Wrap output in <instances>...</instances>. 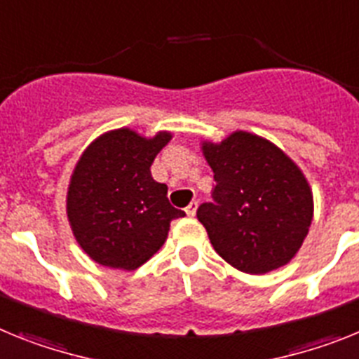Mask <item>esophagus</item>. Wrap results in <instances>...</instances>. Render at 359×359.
I'll return each mask as SVG.
<instances>
[{"label": "esophagus", "mask_w": 359, "mask_h": 359, "mask_svg": "<svg viewBox=\"0 0 359 359\" xmlns=\"http://www.w3.org/2000/svg\"><path fill=\"white\" fill-rule=\"evenodd\" d=\"M197 208H198V202L193 201L191 204L186 208V215H188V217H195V215H197Z\"/></svg>", "instance_id": "34e87169"}]
</instances>
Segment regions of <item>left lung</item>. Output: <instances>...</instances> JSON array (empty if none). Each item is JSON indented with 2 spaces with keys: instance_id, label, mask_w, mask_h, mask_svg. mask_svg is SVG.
Returning a JSON list of instances; mask_svg holds the SVG:
<instances>
[{
  "instance_id": "8db88e82",
  "label": "left lung",
  "mask_w": 359,
  "mask_h": 359,
  "mask_svg": "<svg viewBox=\"0 0 359 359\" xmlns=\"http://www.w3.org/2000/svg\"><path fill=\"white\" fill-rule=\"evenodd\" d=\"M215 173V204L197 217L211 245L235 269L264 274L296 257L313 222L309 180L283 149L236 130L220 142L202 141Z\"/></svg>"
}]
</instances>
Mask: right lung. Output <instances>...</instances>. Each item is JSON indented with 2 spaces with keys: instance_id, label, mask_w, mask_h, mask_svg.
<instances>
[{
  "instance_id": "obj_1",
  "label": "right lung",
  "mask_w": 359,
  "mask_h": 359,
  "mask_svg": "<svg viewBox=\"0 0 359 359\" xmlns=\"http://www.w3.org/2000/svg\"><path fill=\"white\" fill-rule=\"evenodd\" d=\"M171 132L144 137L117 128L93 139L72 171L67 217L81 249L104 267L133 271L166 242L170 222L184 217L151 164Z\"/></svg>"
}]
</instances>
